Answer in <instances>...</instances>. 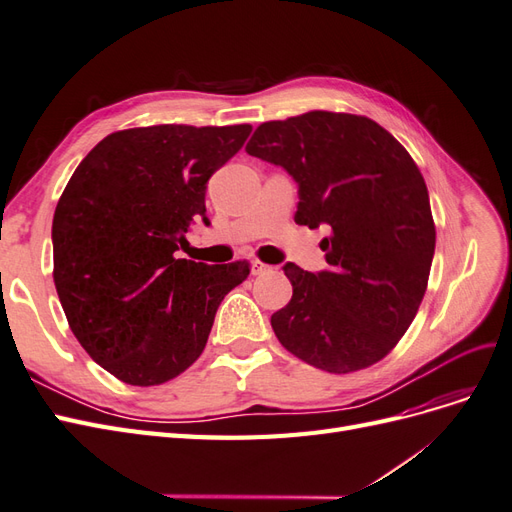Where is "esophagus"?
<instances>
[{
	"instance_id": "1",
	"label": "esophagus",
	"mask_w": 512,
	"mask_h": 512,
	"mask_svg": "<svg viewBox=\"0 0 512 512\" xmlns=\"http://www.w3.org/2000/svg\"><path fill=\"white\" fill-rule=\"evenodd\" d=\"M273 267H269V265H265V262H260V260H252V275H265V273H269Z\"/></svg>"
}]
</instances>
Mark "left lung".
Listing matches in <instances>:
<instances>
[{"label": "left lung", "instance_id": "8db88e82", "mask_svg": "<svg viewBox=\"0 0 512 512\" xmlns=\"http://www.w3.org/2000/svg\"><path fill=\"white\" fill-rule=\"evenodd\" d=\"M245 151L299 183L294 222L329 226V271L284 267L292 299L271 316L280 344L329 374L382 361L412 324L436 250L425 179L374 119L309 111L265 121Z\"/></svg>", "mask_w": 512, "mask_h": 512}]
</instances>
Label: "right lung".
I'll list each match as a JSON object with an SVG mask.
<instances>
[{"mask_svg":"<svg viewBox=\"0 0 512 512\" xmlns=\"http://www.w3.org/2000/svg\"><path fill=\"white\" fill-rule=\"evenodd\" d=\"M250 123L108 134L76 166L53 218V280L74 337L108 374L156 386L203 354L213 318L250 265L175 258L209 177Z\"/></svg>","mask_w":512,"mask_h":512,"instance_id":"right-lung-1","label":"right lung"}]
</instances>
